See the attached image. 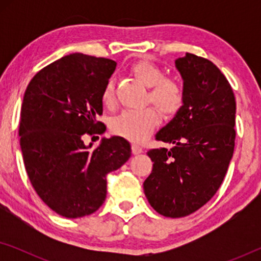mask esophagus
I'll return each mask as SVG.
<instances>
[{"label": "esophagus", "mask_w": 261, "mask_h": 261, "mask_svg": "<svg viewBox=\"0 0 261 261\" xmlns=\"http://www.w3.org/2000/svg\"><path fill=\"white\" fill-rule=\"evenodd\" d=\"M142 152V147L138 144H132V153L133 154H139V153Z\"/></svg>", "instance_id": "1"}]
</instances>
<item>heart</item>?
Listing matches in <instances>:
<instances>
[{
	"label": "heart",
	"instance_id": "heart-1",
	"mask_svg": "<svg viewBox=\"0 0 261 261\" xmlns=\"http://www.w3.org/2000/svg\"><path fill=\"white\" fill-rule=\"evenodd\" d=\"M132 72L141 83L148 87L147 101L165 117H173L183 109L187 92L183 85L174 78L164 77L162 67L148 60H139L130 67ZM105 106L114 103V83L107 81L101 92ZM158 126V115L152 108L126 110L115 117L112 123L114 134L127 140L139 142L147 137Z\"/></svg>",
	"mask_w": 261,
	"mask_h": 261
}]
</instances>
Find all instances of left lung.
Segmentation results:
<instances>
[{
	"instance_id": "obj_1",
	"label": "left lung",
	"mask_w": 261,
	"mask_h": 261,
	"mask_svg": "<svg viewBox=\"0 0 261 261\" xmlns=\"http://www.w3.org/2000/svg\"><path fill=\"white\" fill-rule=\"evenodd\" d=\"M184 80L183 109L155 135L173 144L149 149L153 169L144 181L152 208L184 217L210 201L222 184L235 146L237 102L229 82L210 60L187 53L176 60Z\"/></svg>"
}]
</instances>
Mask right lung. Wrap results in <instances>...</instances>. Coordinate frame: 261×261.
I'll list each match as a JSON object with an SVG mask.
<instances>
[{
	"instance_id": "obj_1",
	"label": "right lung",
	"mask_w": 261,
	"mask_h": 261,
	"mask_svg": "<svg viewBox=\"0 0 261 261\" xmlns=\"http://www.w3.org/2000/svg\"><path fill=\"white\" fill-rule=\"evenodd\" d=\"M112 59L72 53L41 69L24 91L20 146L39 197L67 219L95 213L107 196V176L130 156L121 137L89 151L85 134H103L101 92L115 70Z\"/></svg>"
}]
</instances>
